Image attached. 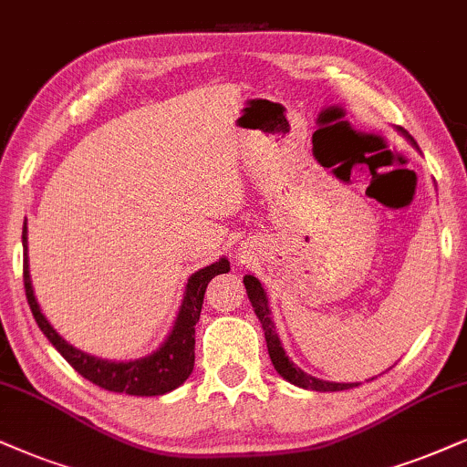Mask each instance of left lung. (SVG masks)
<instances>
[{"label": "left lung", "mask_w": 467, "mask_h": 467, "mask_svg": "<svg viewBox=\"0 0 467 467\" xmlns=\"http://www.w3.org/2000/svg\"><path fill=\"white\" fill-rule=\"evenodd\" d=\"M244 285L247 288V297H250L252 308L256 312L258 321L263 323L265 340H267L269 358L271 362H274V368L285 377L286 381H291L299 388H306V390H317V392H338V390H349V388L358 386V383H332V381L317 379V377L306 375L299 366H295L291 359H288L285 349H282L280 338H277L275 334V326L274 321H271V310L267 306V295L263 291V285L254 275H245Z\"/></svg>", "instance_id": "left-lung-1"}]
</instances>
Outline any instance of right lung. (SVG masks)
Here are the masks:
<instances>
[{
	"instance_id": "right-lung-1",
	"label": "right lung",
	"mask_w": 467,
	"mask_h": 467,
	"mask_svg": "<svg viewBox=\"0 0 467 467\" xmlns=\"http://www.w3.org/2000/svg\"><path fill=\"white\" fill-rule=\"evenodd\" d=\"M226 271H230V263L226 258H222L220 263L196 271L187 280L185 299H182L172 332L152 356L133 359V362H108V359L92 358L68 345L40 312V306L32 291V280H29L27 226L23 223V282H26L27 304L32 308L34 318H36L40 332L49 338L51 345L62 353V358L73 366L77 373L109 392H125L131 394V397H159V394L172 392L192 375L193 359H196L193 334H196V323L200 318V310H202L206 286H209L211 277L226 274Z\"/></svg>"
}]
</instances>
